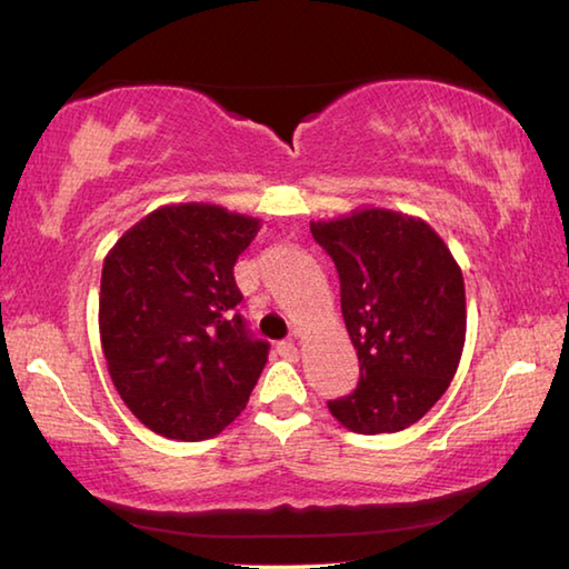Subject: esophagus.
I'll use <instances>...</instances> for the list:
<instances>
[{
    "label": "esophagus",
    "mask_w": 569,
    "mask_h": 569,
    "mask_svg": "<svg viewBox=\"0 0 569 569\" xmlns=\"http://www.w3.org/2000/svg\"><path fill=\"white\" fill-rule=\"evenodd\" d=\"M276 351H278V356H283V359H293V356L298 353L296 343H291V341H281L276 346Z\"/></svg>",
    "instance_id": "34e87169"
}]
</instances>
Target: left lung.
Segmentation results:
<instances>
[{"mask_svg": "<svg viewBox=\"0 0 569 569\" xmlns=\"http://www.w3.org/2000/svg\"><path fill=\"white\" fill-rule=\"evenodd\" d=\"M339 271L341 313L359 356V387L329 401L356 435L417 423L455 379L467 339L465 276L427 220L363 206L311 220Z\"/></svg>", "mask_w": 569, "mask_h": 569, "instance_id": "8db88e82", "label": "left lung"}]
</instances>
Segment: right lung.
I'll use <instances>...</instances> for the list:
<instances>
[{
    "instance_id": "add662e5",
    "label": "right lung",
    "mask_w": 569,
    "mask_h": 569,
    "mask_svg": "<svg viewBox=\"0 0 569 569\" xmlns=\"http://www.w3.org/2000/svg\"><path fill=\"white\" fill-rule=\"evenodd\" d=\"M261 218L170 203L124 230L102 263L100 341L114 389L148 429L200 441L240 417L268 361L236 313L238 256Z\"/></svg>"
}]
</instances>
